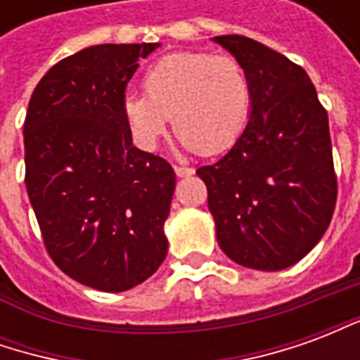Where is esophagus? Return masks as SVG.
<instances>
[{"label":"esophagus","instance_id":"34e87169","mask_svg":"<svg viewBox=\"0 0 360 360\" xmlns=\"http://www.w3.org/2000/svg\"><path fill=\"white\" fill-rule=\"evenodd\" d=\"M173 169L177 173V177H188V175L195 173V169H193V167H187V165H175Z\"/></svg>","mask_w":360,"mask_h":360}]
</instances>
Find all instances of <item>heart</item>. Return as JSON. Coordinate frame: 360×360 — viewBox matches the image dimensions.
<instances>
[{
  "label": "heart",
  "mask_w": 360,
  "mask_h": 360,
  "mask_svg": "<svg viewBox=\"0 0 360 360\" xmlns=\"http://www.w3.org/2000/svg\"><path fill=\"white\" fill-rule=\"evenodd\" d=\"M144 96L121 103L127 129L141 148L154 150L169 119L183 146L204 156L239 141L252 110V81L241 59L210 51H177L150 67Z\"/></svg>",
  "instance_id": "1"
}]
</instances>
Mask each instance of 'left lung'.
Returning <instances> with one entry per match:
<instances>
[{"mask_svg": "<svg viewBox=\"0 0 360 360\" xmlns=\"http://www.w3.org/2000/svg\"><path fill=\"white\" fill-rule=\"evenodd\" d=\"M252 81L249 123L196 175L208 188L218 245L233 262L278 271L307 257L338 200L328 111L301 65L239 34L216 36Z\"/></svg>", "mask_w": 360, "mask_h": 360, "instance_id": "1", "label": "left lung"}]
</instances>
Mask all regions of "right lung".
<instances>
[{"instance_id":"right-lung-1","label":"right lung","mask_w":360,"mask_h":360,"mask_svg":"<svg viewBox=\"0 0 360 360\" xmlns=\"http://www.w3.org/2000/svg\"><path fill=\"white\" fill-rule=\"evenodd\" d=\"M160 44H100L61 59L36 84L25 119V183L44 245L82 285L119 293L167 255L175 172L133 146L121 103Z\"/></svg>"}]
</instances>
